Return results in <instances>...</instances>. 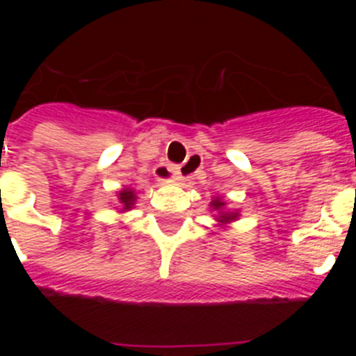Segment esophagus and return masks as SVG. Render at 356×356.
Here are the masks:
<instances>
[{
	"label": "esophagus",
	"mask_w": 356,
	"mask_h": 356,
	"mask_svg": "<svg viewBox=\"0 0 356 356\" xmlns=\"http://www.w3.org/2000/svg\"><path fill=\"white\" fill-rule=\"evenodd\" d=\"M194 168H196V163L188 162V163H185L184 168H168V169H163V175H169V172H172L176 180L184 181L185 180V175H187V171H193Z\"/></svg>",
	"instance_id": "1"
}]
</instances>
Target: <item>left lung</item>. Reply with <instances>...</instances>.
<instances>
[{
  "label": "left lung",
  "instance_id": "obj_1",
  "mask_svg": "<svg viewBox=\"0 0 356 356\" xmlns=\"http://www.w3.org/2000/svg\"><path fill=\"white\" fill-rule=\"evenodd\" d=\"M222 205H225V203H222V201L219 200V197H216V200L212 201V207L216 210L221 209ZM234 217H237V213H221V216H219V221H229V219H234Z\"/></svg>",
  "mask_w": 356,
  "mask_h": 356
}]
</instances>
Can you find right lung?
Listing matches in <instances>:
<instances>
[{"instance_id":"obj_1","label":"right lung","mask_w":356,"mask_h":356,"mask_svg":"<svg viewBox=\"0 0 356 356\" xmlns=\"http://www.w3.org/2000/svg\"><path fill=\"white\" fill-rule=\"evenodd\" d=\"M119 201L122 203V210L131 209V205H134L135 201L134 191H122V193H119Z\"/></svg>"}]
</instances>
